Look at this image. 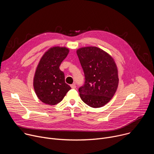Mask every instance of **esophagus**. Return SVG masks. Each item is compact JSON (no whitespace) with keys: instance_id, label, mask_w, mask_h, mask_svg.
<instances>
[{"instance_id":"34e87169","label":"esophagus","mask_w":154,"mask_h":154,"mask_svg":"<svg viewBox=\"0 0 154 154\" xmlns=\"http://www.w3.org/2000/svg\"><path fill=\"white\" fill-rule=\"evenodd\" d=\"M71 88L75 89V88H76V86H75V84H72V85H71Z\"/></svg>"}]
</instances>
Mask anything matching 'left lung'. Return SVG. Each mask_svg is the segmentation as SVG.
Masks as SVG:
<instances>
[{
  "instance_id": "8db88e82",
  "label": "left lung",
  "mask_w": 154,
  "mask_h": 154,
  "mask_svg": "<svg viewBox=\"0 0 154 154\" xmlns=\"http://www.w3.org/2000/svg\"><path fill=\"white\" fill-rule=\"evenodd\" d=\"M77 54L85 74L79 89L81 99L93 108L104 106L115 94L119 83L116 64L108 53L97 47L79 49Z\"/></svg>"
}]
</instances>
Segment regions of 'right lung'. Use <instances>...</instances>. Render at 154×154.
<instances>
[{"label": "right lung", "instance_id": "1", "mask_svg": "<svg viewBox=\"0 0 154 154\" xmlns=\"http://www.w3.org/2000/svg\"><path fill=\"white\" fill-rule=\"evenodd\" d=\"M69 52L66 48L55 46L41 57L35 73L33 87L37 97L43 103L56 105L71 89L65 83L64 72L59 68Z\"/></svg>", "mask_w": 154, "mask_h": 154}]
</instances>
